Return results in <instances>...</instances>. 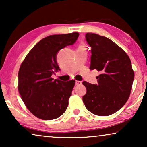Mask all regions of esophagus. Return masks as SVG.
<instances>
[{"mask_svg": "<svg viewBox=\"0 0 147 147\" xmlns=\"http://www.w3.org/2000/svg\"><path fill=\"white\" fill-rule=\"evenodd\" d=\"M75 84H76V86H80V85H81V84H82V82L80 81H76Z\"/></svg>", "mask_w": 147, "mask_h": 147, "instance_id": "obj_1", "label": "esophagus"}]
</instances>
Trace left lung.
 Segmentation results:
<instances>
[{
	"label": "left lung",
	"instance_id": "obj_1",
	"mask_svg": "<svg viewBox=\"0 0 147 147\" xmlns=\"http://www.w3.org/2000/svg\"><path fill=\"white\" fill-rule=\"evenodd\" d=\"M86 40L92 48L90 69L101 74L96 78L97 84L82 82L86 88L83 102L94 114L110 115L129 98L134 78L131 61L122 48L107 37L88 33Z\"/></svg>",
	"mask_w": 147,
	"mask_h": 147
}]
</instances>
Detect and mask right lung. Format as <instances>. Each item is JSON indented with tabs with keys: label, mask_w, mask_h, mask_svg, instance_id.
Instances as JSON below:
<instances>
[{
	"label": "right lung",
	"mask_w": 147,
	"mask_h": 147,
	"mask_svg": "<svg viewBox=\"0 0 147 147\" xmlns=\"http://www.w3.org/2000/svg\"><path fill=\"white\" fill-rule=\"evenodd\" d=\"M78 37L79 33L75 32L43 38L32 48L20 67L19 94L29 111L40 119H55L67 109L75 81L54 80L51 76L60 70L58 52L73 45Z\"/></svg>",
	"instance_id": "1"
}]
</instances>
